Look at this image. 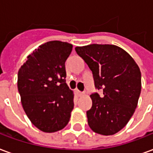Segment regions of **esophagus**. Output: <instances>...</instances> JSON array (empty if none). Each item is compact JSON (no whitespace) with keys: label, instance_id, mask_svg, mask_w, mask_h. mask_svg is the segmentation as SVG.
<instances>
[{"label":"esophagus","instance_id":"1","mask_svg":"<svg viewBox=\"0 0 153 153\" xmlns=\"http://www.w3.org/2000/svg\"><path fill=\"white\" fill-rule=\"evenodd\" d=\"M76 94H77V96L81 97L83 95V92H80L79 90H76Z\"/></svg>","mask_w":153,"mask_h":153}]
</instances>
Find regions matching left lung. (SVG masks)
I'll return each instance as SVG.
<instances>
[{
	"instance_id": "obj_1",
	"label": "left lung",
	"mask_w": 153,
	"mask_h": 153,
	"mask_svg": "<svg viewBox=\"0 0 153 153\" xmlns=\"http://www.w3.org/2000/svg\"><path fill=\"white\" fill-rule=\"evenodd\" d=\"M77 54L92 70L97 89L91 95L92 108L87 111L92 130L112 135L127 125L141 93V72L134 60L115 45L91 44L75 47Z\"/></svg>"
}]
</instances>
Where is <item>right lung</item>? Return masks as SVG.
Listing matches in <instances>:
<instances>
[{
	"label": "right lung",
	"mask_w": 153,
	"mask_h": 153,
	"mask_svg": "<svg viewBox=\"0 0 153 153\" xmlns=\"http://www.w3.org/2000/svg\"><path fill=\"white\" fill-rule=\"evenodd\" d=\"M72 47L68 42H47L28 56L18 72L23 108L30 121L46 133L65 128L74 108L65 65Z\"/></svg>",
	"instance_id": "add662e5"
}]
</instances>
